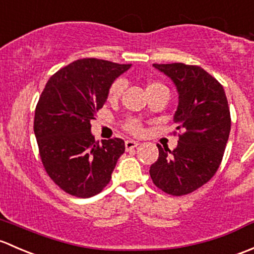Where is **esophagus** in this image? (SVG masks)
Returning a JSON list of instances; mask_svg holds the SVG:
<instances>
[{
	"mask_svg": "<svg viewBox=\"0 0 254 254\" xmlns=\"http://www.w3.org/2000/svg\"><path fill=\"white\" fill-rule=\"evenodd\" d=\"M138 145H139V143L135 142V140H130V139L126 140V143H125V146H126L127 150H130V149H134L135 146H138Z\"/></svg>",
	"mask_w": 254,
	"mask_h": 254,
	"instance_id": "obj_1",
	"label": "esophagus"
}]
</instances>
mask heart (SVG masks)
<instances>
[{"instance_id": "heart-1", "label": "heart", "mask_w": 254, "mask_h": 254, "mask_svg": "<svg viewBox=\"0 0 254 254\" xmlns=\"http://www.w3.org/2000/svg\"><path fill=\"white\" fill-rule=\"evenodd\" d=\"M124 89H125L124 80L122 79L115 80V82L111 84V87H110V89H109V94H108L109 100H116V99L122 94ZM160 89H166L167 90V88L165 87V85L161 84L160 82H149L148 85H146V94L151 93V91L160 90ZM125 128H126V130H128V132L132 133V134H140L143 130L142 124L134 119L128 120V121L126 122V125H125Z\"/></svg>"}]
</instances>
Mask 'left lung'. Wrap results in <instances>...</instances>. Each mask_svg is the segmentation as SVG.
<instances>
[{"mask_svg": "<svg viewBox=\"0 0 254 254\" xmlns=\"http://www.w3.org/2000/svg\"><path fill=\"white\" fill-rule=\"evenodd\" d=\"M153 66L176 85L179 105L174 122L181 133L174 150L158 144L159 158L149 174L167 194H188L206 184L220 166L231 129L229 104L223 85L202 67Z\"/></svg>", "mask_w": 254, "mask_h": 254, "instance_id": "8db88e82", "label": "left lung"}]
</instances>
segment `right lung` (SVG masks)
<instances>
[{"mask_svg":"<svg viewBox=\"0 0 254 254\" xmlns=\"http://www.w3.org/2000/svg\"><path fill=\"white\" fill-rule=\"evenodd\" d=\"M130 64L83 59L57 70L48 80L35 109L34 133L50 179L70 195L89 198L111 180L125 142L99 144L90 132L109 89Z\"/></svg>","mask_w":254,"mask_h":254,"instance_id":"1","label":"right lung"}]
</instances>
